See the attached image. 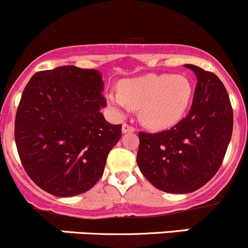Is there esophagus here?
<instances>
[{
  "instance_id": "1",
  "label": "esophagus",
  "mask_w": 248,
  "mask_h": 248,
  "mask_svg": "<svg viewBox=\"0 0 248 248\" xmlns=\"http://www.w3.org/2000/svg\"><path fill=\"white\" fill-rule=\"evenodd\" d=\"M134 131H136V128H134L133 126H131V124H122V132H124V133H127V132H134Z\"/></svg>"
}]
</instances>
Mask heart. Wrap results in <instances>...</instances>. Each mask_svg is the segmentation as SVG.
Here are the masks:
<instances>
[{"mask_svg":"<svg viewBox=\"0 0 248 248\" xmlns=\"http://www.w3.org/2000/svg\"><path fill=\"white\" fill-rule=\"evenodd\" d=\"M193 86L181 74H146L121 84L120 92H110L109 101L121 110L139 108L140 120L154 128L179 122L188 109Z\"/></svg>","mask_w":248,"mask_h":248,"instance_id":"1","label":"heart"}]
</instances>
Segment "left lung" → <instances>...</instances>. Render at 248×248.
I'll return each mask as SVG.
<instances>
[{
    "label": "left lung",
    "instance_id": "8db88e82",
    "mask_svg": "<svg viewBox=\"0 0 248 248\" xmlns=\"http://www.w3.org/2000/svg\"><path fill=\"white\" fill-rule=\"evenodd\" d=\"M196 73L191 109L167 131L139 132L141 174L168 193H191L215 176L232 132V108L223 82L212 72L185 64Z\"/></svg>",
    "mask_w": 248,
    "mask_h": 248
}]
</instances>
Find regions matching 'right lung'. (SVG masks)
<instances>
[{
  "label": "right lung",
  "instance_id": "obj_1",
  "mask_svg": "<svg viewBox=\"0 0 248 248\" xmlns=\"http://www.w3.org/2000/svg\"><path fill=\"white\" fill-rule=\"evenodd\" d=\"M102 91L98 71L76 66L38 72L27 82L14 137L25 171L47 193L78 196L103 175L122 127L104 119Z\"/></svg>",
  "mask_w": 248,
  "mask_h": 248
}]
</instances>
